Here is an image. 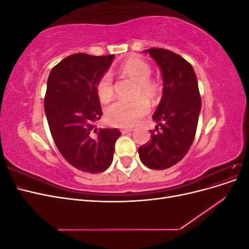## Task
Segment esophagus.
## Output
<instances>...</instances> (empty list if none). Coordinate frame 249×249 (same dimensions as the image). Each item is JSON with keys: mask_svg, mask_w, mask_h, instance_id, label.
Returning <instances> with one entry per match:
<instances>
[{"mask_svg": "<svg viewBox=\"0 0 249 249\" xmlns=\"http://www.w3.org/2000/svg\"><path fill=\"white\" fill-rule=\"evenodd\" d=\"M132 131H133V129H131V127H123V129L120 130V132H122L123 134H126V133L132 132Z\"/></svg>", "mask_w": 249, "mask_h": 249, "instance_id": "34e87169", "label": "esophagus"}]
</instances>
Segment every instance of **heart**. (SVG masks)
<instances>
[{
	"instance_id": "obj_1",
	"label": "heart",
	"mask_w": 249,
	"mask_h": 249,
	"mask_svg": "<svg viewBox=\"0 0 249 249\" xmlns=\"http://www.w3.org/2000/svg\"><path fill=\"white\" fill-rule=\"evenodd\" d=\"M122 71L138 82V95L147 100H154L159 94L158 83L150 80L152 67L140 58H130L122 65ZM96 93L101 102L108 103L113 96V84L110 73H105L96 84ZM149 105L144 99L135 102H116L106 110L107 123L114 126H132L146 115Z\"/></svg>"
}]
</instances>
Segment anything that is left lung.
<instances>
[{"label": "left lung", "mask_w": 249, "mask_h": 249, "mask_svg": "<svg viewBox=\"0 0 249 249\" xmlns=\"http://www.w3.org/2000/svg\"><path fill=\"white\" fill-rule=\"evenodd\" d=\"M143 53H148L159 66L163 94L153 115L157 132L150 131L152 139L140 146L138 153L146 167L162 170L182 160L192 145L201 100L196 74L183 57L158 48Z\"/></svg>", "instance_id": "obj_1"}]
</instances>
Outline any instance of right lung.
<instances>
[{
    "label": "right lung",
    "instance_id": "1",
    "mask_svg": "<svg viewBox=\"0 0 249 249\" xmlns=\"http://www.w3.org/2000/svg\"><path fill=\"white\" fill-rule=\"evenodd\" d=\"M114 55L79 53L63 59L50 72L44 111L60 154L81 171L99 173L113 161L118 129H96L103 115L96 84Z\"/></svg>",
    "mask_w": 249,
    "mask_h": 249
}]
</instances>
